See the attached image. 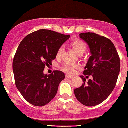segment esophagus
<instances>
[{
	"instance_id": "1",
	"label": "esophagus",
	"mask_w": 128,
	"mask_h": 128,
	"mask_svg": "<svg viewBox=\"0 0 128 128\" xmlns=\"http://www.w3.org/2000/svg\"><path fill=\"white\" fill-rule=\"evenodd\" d=\"M66 78H72L74 77V76H69V75H66Z\"/></svg>"
}]
</instances>
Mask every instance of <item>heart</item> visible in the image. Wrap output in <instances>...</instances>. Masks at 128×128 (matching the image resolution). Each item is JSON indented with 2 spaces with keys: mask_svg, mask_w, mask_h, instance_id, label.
Listing matches in <instances>:
<instances>
[{
  "mask_svg": "<svg viewBox=\"0 0 128 128\" xmlns=\"http://www.w3.org/2000/svg\"><path fill=\"white\" fill-rule=\"evenodd\" d=\"M72 48H74V50L76 52V53L78 55L81 54H84L86 51V46L85 43L83 41L80 40H76L73 41L71 44ZM63 51V47L62 46L58 49L57 53H56V56L57 57H60L62 55V52ZM77 68V66L74 64H70V63H67V64H65L62 66V69L63 71H65V72L70 74H74L76 72V69Z\"/></svg>",
  "mask_w": 128,
  "mask_h": 128,
  "instance_id": "b5f03b06",
  "label": "heart"
}]
</instances>
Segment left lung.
<instances>
[{
	"instance_id": "obj_1",
	"label": "left lung",
	"mask_w": 128,
	"mask_h": 128,
	"mask_svg": "<svg viewBox=\"0 0 128 128\" xmlns=\"http://www.w3.org/2000/svg\"><path fill=\"white\" fill-rule=\"evenodd\" d=\"M79 37L87 43L91 54L84 75L92 78L86 82L84 76H80L83 84L74 90L75 96L85 106H96L104 102L113 91L120 72V58L108 38L90 32L80 34Z\"/></svg>"
}]
</instances>
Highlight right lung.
Listing matches in <instances>:
<instances>
[{"instance_id": "right-lung-1", "label": "right lung", "mask_w": 128, "mask_h": 128, "mask_svg": "<svg viewBox=\"0 0 128 128\" xmlns=\"http://www.w3.org/2000/svg\"><path fill=\"white\" fill-rule=\"evenodd\" d=\"M49 30H39L24 37L19 45L12 63L15 84L23 98L32 105L42 106L55 97L65 74L55 70L44 74L52 65L58 49L69 38Z\"/></svg>"}]
</instances>
